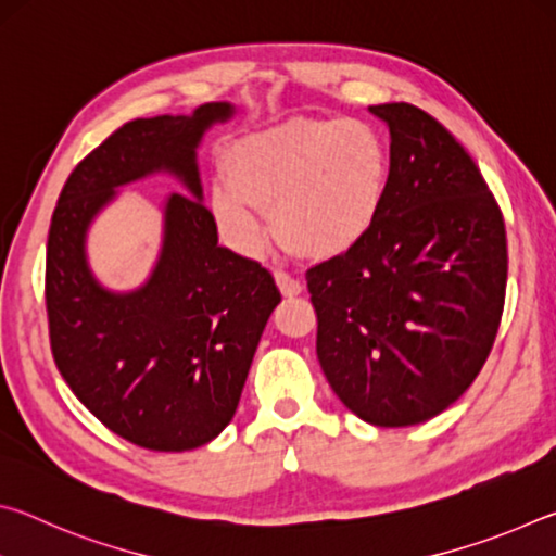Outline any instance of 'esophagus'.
Masks as SVG:
<instances>
[{
  "label": "esophagus",
  "mask_w": 556,
  "mask_h": 556,
  "mask_svg": "<svg viewBox=\"0 0 556 556\" xmlns=\"http://www.w3.org/2000/svg\"><path fill=\"white\" fill-rule=\"evenodd\" d=\"M275 279H277L279 291H281V294H285V296H299L301 291H304V285H301L299 279L291 277L289 271L277 269V271H275Z\"/></svg>",
  "instance_id": "1"
}]
</instances>
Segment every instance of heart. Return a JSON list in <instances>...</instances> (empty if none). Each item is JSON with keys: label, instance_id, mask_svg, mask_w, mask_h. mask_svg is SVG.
I'll use <instances>...</instances> for the list:
<instances>
[{"label": "heart", "instance_id": "obj_1", "mask_svg": "<svg viewBox=\"0 0 556 556\" xmlns=\"http://www.w3.org/2000/svg\"><path fill=\"white\" fill-rule=\"evenodd\" d=\"M225 184L211 208L220 230L257 252L275 213L281 242L312 260L353 252L380 220L390 188V154L363 119L294 117L225 149Z\"/></svg>", "mask_w": 556, "mask_h": 556}]
</instances>
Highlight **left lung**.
<instances>
[{"label": "left lung", "mask_w": 556, "mask_h": 556, "mask_svg": "<svg viewBox=\"0 0 556 556\" xmlns=\"http://www.w3.org/2000/svg\"><path fill=\"white\" fill-rule=\"evenodd\" d=\"M390 127V188L353 252L306 271L316 355L348 409L412 427L464 394L491 355L507 285L503 213L454 135L409 102Z\"/></svg>", "instance_id": "left-lung-1"}]
</instances>
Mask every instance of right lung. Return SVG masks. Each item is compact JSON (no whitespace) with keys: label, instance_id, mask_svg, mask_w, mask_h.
Masks as SVG:
<instances>
[{"label":"right lung","instance_id":"1","mask_svg":"<svg viewBox=\"0 0 556 556\" xmlns=\"http://www.w3.org/2000/svg\"><path fill=\"white\" fill-rule=\"evenodd\" d=\"M232 115L205 102L193 115L131 119L73 168L46 248L51 353L75 397L117 437L149 451L208 444L230 425L252 355L281 301L275 277L218 244L203 205L195 147ZM168 170L192 191L173 194L153 277L129 295L102 290L85 232L114 188Z\"/></svg>","mask_w":556,"mask_h":556}]
</instances>
